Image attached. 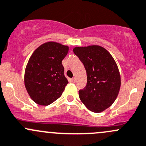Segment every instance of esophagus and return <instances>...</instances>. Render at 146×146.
<instances>
[{
    "label": "esophagus",
    "instance_id": "esophagus-1",
    "mask_svg": "<svg viewBox=\"0 0 146 146\" xmlns=\"http://www.w3.org/2000/svg\"><path fill=\"white\" fill-rule=\"evenodd\" d=\"M71 80L72 82H76V78H71V80Z\"/></svg>",
    "mask_w": 146,
    "mask_h": 146
}]
</instances>
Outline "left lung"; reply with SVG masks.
I'll list each match as a JSON object with an SVG mask.
<instances>
[{
    "instance_id": "8db88e82",
    "label": "left lung",
    "mask_w": 146,
    "mask_h": 146,
    "mask_svg": "<svg viewBox=\"0 0 146 146\" xmlns=\"http://www.w3.org/2000/svg\"><path fill=\"white\" fill-rule=\"evenodd\" d=\"M73 52L87 72V85L79 91L80 99L91 111H104L113 104L120 88V75L115 61L99 45L76 47Z\"/></svg>"
}]
</instances>
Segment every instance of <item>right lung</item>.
I'll list each match as a JSON object with an SVG mask.
<instances>
[{
  "mask_svg": "<svg viewBox=\"0 0 146 146\" xmlns=\"http://www.w3.org/2000/svg\"><path fill=\"white\" fill-rule=\"evenodd\" d=\"M68 47L47 42L38 47L28 61L24 74L27 92L37 104L48 106L59 99L68 83L64 76L63 59Z\"/></svg>",
  "mask_w": 146,
  "mask_h": 146,
  "instance_id": "add662e5",
  "label": "right lung"
}]
</instances>
